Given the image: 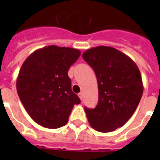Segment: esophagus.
Masks as SVG:
<instances>
[{
	"label": "esophagus",
	"mask_w": 160,
	"mask_h": 160,
	"mask_svg": "<svg viewBox=\"0 0 160 160\" xmlns=\"http://www.w3.org/2000/svg\"><path fill=\"white\" fill-rule=\"evenodd\" d=\"M78 95H79V97H80V100H83V93H80V94H79Z\"/></svg>",
	"instance_id": "esophagus-1"
}]
</instances>
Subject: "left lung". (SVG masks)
Here are the masks:
<instances>
[{"mask_svg": "<svg viewBox=\"0 0 160 160\" xmlns=\"http://www.w3.org/2000/svg\"><path fill=\"white\" fill-rule=\"evenodd\" d=\"M82 57L95 71L99 90L96 107L85 108L88 121L99 132L114 131L129 120L141 100L140 71L131 58L110 46L89 49Z\"/></svg>", "mask_w": 160, "mask_h": 160, "instance_id": "left-lung-1", "label": "left lung"}]
</instances>
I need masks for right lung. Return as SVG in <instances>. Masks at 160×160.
Listing matches in <instances>:
<instances>
[{"label":"right lung","mask_w":160,"mask_h":160,"mask_svg":"<svg viewBox=\"0 0 160 160\" xmlns=\"http://www.w3.org/2000/svg\"><path fill=\"white\" fill-rule=\"evenodd\" d=\"M80 55L78 49L53 45L35 51L21 65L16 80L19 98L31 119L42 127L65 125L74 105L80 103L68 76Z\"/></svg>","instance_id":"add662e5"}]
</instances>
